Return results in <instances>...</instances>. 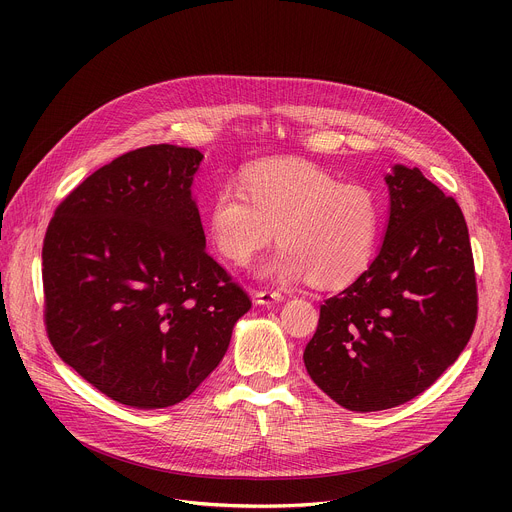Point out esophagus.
Masks as SVG:
<instances>
[{"label":"esophagus","mask_w":512,"mask_h":512,"mask_svg":"<svg viewBox=\"0 0 512 512\" xmlns=\"http://www.w3.org/2000/svg\"><path fill=\"white\" fill-rule=\"evenodd\" d=\"M281 300H283V296L279 294V291L265 289V291H257V294H255V304H259V306H271V304H277Z\"/></svg>","instance_id":"esophagus-1"}]
</instances>
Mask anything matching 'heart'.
Instances as JSON below:
<instances>
[{"label":"heart","instance_id":"b5f03b06","mask_svg":"<svg viewBox=\"0 0 512 512\" xmlns=\"http://www.w3.org/2000/svg\"><path fill=\"white\" fill-rule=\"evenodd\" d=\"M208 237L235 265H247L271 245L281 249L261 275L318 289L350 285L373 261L381 206L377 194L306 160H271L245 170L239 190L218 188L210 200Z\"/></svg>","mask_w":512,"mask_h":512}]
</instances>
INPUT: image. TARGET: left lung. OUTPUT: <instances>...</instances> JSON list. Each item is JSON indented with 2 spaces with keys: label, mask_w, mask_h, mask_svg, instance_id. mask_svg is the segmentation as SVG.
I'll return each instance as SVG.
<instances>
[{
  "label": "left lung",
  "mask_w": 512,
  "mask_h": 512,
  "mask_svg": "<svg viewBox=\"0 0 512 512\" xmlns=\"http://www.w3.org/2000/svg\"><path fill=\"white\" fill-rule=\"evenodd\" d=\"M389 223L371 267L320 308L304 350L312 381L350 411H381L431 387L466 348L478 314L458 202L417 168L393 166Z\"/></svg>",
  "instance_id": "left-lung-1"
}]
</instances>
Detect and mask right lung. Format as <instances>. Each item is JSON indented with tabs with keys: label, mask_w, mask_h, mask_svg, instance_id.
Returning <instances> with one entry per match:
<instances>
[{
	"label": "right lung",
	"mask_w": 512,
	"mask_h": 512,
	"mask_svg": "<svg viewBox=\"0 0 512 512\" xmlns=\"http://www.w3.org/2000/svg\"><path fill=\"white\" fill-rule=\"evenodd\" d=\"M202 154L160 143L99 168L56 208L42 247L58 356L135 409L184 401L223 360L251 300L206 253L192 196Z\"/></svg>",
	"instance_id": "obj_1"
}]
</instances>
